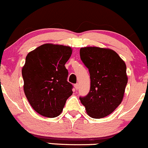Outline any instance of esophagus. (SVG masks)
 I'll return each instance as SVG.
<instances>
[{
	"mask_svg": "<svg viewBox=\"0 0 148 148\" xmlns=\"http://www.w3.org/2000/svg\"><path fill=\"white\" fill-rule=\"evenodd\" d=\"M74 87H75V88L76 90H78V88H79V84H78V83H76V84L74 85Z\"/></svg>",
	"mask_w": 148,
	"mask_h": 148,
	"instance_id": "esophagus-1",
	"label": "esophagus"
}]
</instances>
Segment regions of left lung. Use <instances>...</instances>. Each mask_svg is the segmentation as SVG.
Instances as JSON below:
<instances>
[{"label":"left lung","instance_id":"8db88e82","mask_svg":"<svg viewBox=\"0 0 148 148\" xmlns=\"http://www.w3.org/2000/svg\"><path fill=\"white\" fill-rule=\"evenodd\" d=\"M80 56L90 77V89L79 97L80 102L92 118L108 116L123 100L127 83L125 63L112 50L97 47L80 48Z\"/></svg>","mask_w":148,"mask_h":148}]
</instances>
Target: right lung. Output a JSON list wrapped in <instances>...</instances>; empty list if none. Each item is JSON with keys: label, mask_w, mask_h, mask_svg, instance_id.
I'll return each mask as SVG.
<instances>
[{"label": "right lung", "mask_w": 148, "mask_h": 148, "mask_svg": "<svg viewBox=\"0 0 148 148\" xmlns=\"http://www.w3.org/2000/svg\"><path fill=\"white\" fill-rule=\"evenodd\" d=\"M71 54L68 46L44 44L25 58L22 69L24 92L32 108L42 116H58L73 94L65 66Z\"/></svg>", "instance_id": "obj_1"}]
</instances>
